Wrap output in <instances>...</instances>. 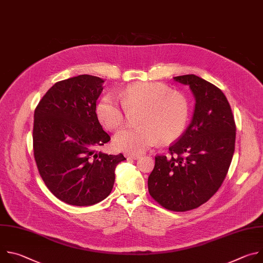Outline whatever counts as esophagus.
I'll return each instance as SVG.
<instances>
[{
  "mask_svg": "<svg viewBox=\"0 0 263 263\" xmlns=\"http://www.w3.org/2000/svg\"><path fill=\"white\" fill-rule=\"evenodd\" d=\"M125 156H126V158H127V159H134V160H136V159L140 158V156H139V155H134V154H126Z\"/></svg>",
  "mask_w": 263,
  "mask_h": 263,
  "instance_id": "1",
  "label": "esophagus"
}]
</instances>
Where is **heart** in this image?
<instances>
[{
  "mask_svg": "<svg viewBox=\"0 0 263 263\" xmlns=\"http://www.w3.org/2000/svg\"><path fill=\"white\" fill-rule=\"evenodd\" d=\"M122 103L111 95L104 96L96 112L100 123L109 130L122 127L127 112L140 111L137 128L124 129L115 137L120 151L140 154L158 142L173 141L184 132L190 118V103L184 95L158 82H138L122 93Z\"/></svg>",
  "mask_w": 263,
  "mask_h": 263,
  "instance_id": "b5f03b06",
  "label": "heart"
}]
</instances>
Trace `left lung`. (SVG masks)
Wrapping results in <instances>:
<instances>
[{
    "mask_svg": "<svg viewBox=\"0 0 263 263\" xmlns=\"http://www.w3.org/2000/svg\"><path fill=\"white\" fill-rule=\"evenodd\" d=\"M174 80L189 85L196 99L189 128L157 155L147 179L148 193L162 207L189 211L206 203L220 187L232 161L236 126L230 104L210 82L184 74Z\"/></svg>",
    "mask_w": 263,
    "mask_h": 263,
    "instance_id": "8db88e82",
    "label": "left lung"
}]
</instances>
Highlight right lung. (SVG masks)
I'll list each match as a JSON object with an SVG mask.
<instances>
[{
  "label": "right lung",
  "mask_w": 263,
  "mask_h": 263,
  "mask_svg": "<svg viewBox=\"0 0 263 263\" xmlns=\"http://www.w3.org/2000/svg\"><path fill=\"white\" fill-rule=\"evenodd\" d=\"M104 80L80 74L55 83L34 112V158L49 191L60 201L90 206L114 187L123 154L108 155L96 147L110 140L96 107Z\"/></svg>",
  "instance_id": "obj_1"
}]
</instances>
